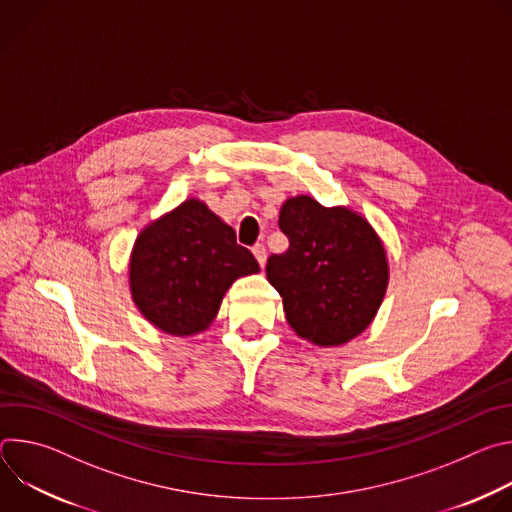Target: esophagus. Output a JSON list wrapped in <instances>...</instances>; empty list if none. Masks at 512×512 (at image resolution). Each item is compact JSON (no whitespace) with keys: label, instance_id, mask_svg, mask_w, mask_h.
I'll return each instance as SVG.
<instances>
[{"label":"esophagus","instance_id":"obj_1","mask_svg":"<svg viewBox=\"0 0 512 512\" xmlns=\"http://www.w3.org/2000/svg\"><path fill=\"white\" fill-rule=\"evenodd\" d=\"M253 255H255V259H257V263L263 267L265 265V261H267V251H265V247L259 243V245H255L253 247Z\"/></svg>","mask_w":512,"mask_h":512}]
</instances>
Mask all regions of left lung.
I'll use <instances>...</instances> for the list:
<instances>
[{
	"label": "left lung",
	"instance_id": "1",
	"mask_svg": "<svg viewBox=\"0 0 512 512\" xmlns=\"http://www.w3.org/2000/svg\"><path fill=\"white\" fill-rule=\"evenodd\" d=\"M279 229L289 247L267 259V279L283 298L289 326L318 346H338L367 328L389 281L373 227L352 210L310 196L283 202Z\"/></svg>",
	"mask_w": 512,
	"mask_h": 512
}]
</instances>
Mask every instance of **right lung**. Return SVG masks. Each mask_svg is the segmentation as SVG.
Masks as SVG:
<instances>
[{"instance_id": "right-lung-1", "label": "right lung", "mask_w": 512, "mask_h": 512, "mask_svg": "<svg viewBox=\"0 0 512 512\" xmlns=\"http://www.w3.org/2000/svg\"><path fill=\"white\" fill-rule=\"evenodd\" d=\"M259 271L235 231L196 198L145 227L133 247L129 285L135 306L160 330L196 334L214 320L235 279Z\"/></svg>"}]
</instances>
